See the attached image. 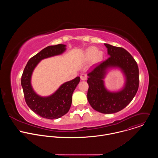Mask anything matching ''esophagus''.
I'll list each match as a JSON object with an SVG mask.
<instances>
[{
	"instance_id": "1",
	"label": "esophagus",
	"mask_w": 158,
	"mask_h": 158,
	"mask_svg": "<svg viewBox=\"0 0 158 158\" xmlns=\"http://www.w3.org/2000/svg\"><path fill=\"white\" fill-rule=\"evenodd\" d=\"M80 77H81V79L82 81H85L87 79V75L85 74H82Z\"/></svg>"
}]
</instances>
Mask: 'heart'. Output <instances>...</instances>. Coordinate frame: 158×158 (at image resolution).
Instances as JSON below:
<instances>
[{"instance_id": "heart-1", "label": "heart", "mask_w": 158, "mask_h": 158, "mask_svg": "<svg viewBox=\"0 0 158 158\" xmlns=\"http://www.w3.org/2000/svg\"><path fill=\"white\" fill-rule=\"evenodd\" d=\"M85 60L90 61L94 59V62H99L102 59V54L95 47H91L88 48L84 54Z\"/></svg>"}]
</instances>
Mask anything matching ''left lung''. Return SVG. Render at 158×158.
Returning <instances> with one entry per match:
<instances>
[{"instance_id": "8db88e82", "label": "left lung", "mask_w": 158, "mask_h": 158, "mask_svg": "<svg viewBox=\"0 0 158 158\" xmlns=\"http://www.w3.org/2000/svg\"><path fill=\"white\" fill-rule=\"evenodd\" d=\"M104 45L110 57L87 74V100L94 110L112 114L126 107L136 95L139 87V69L136 60L126 50L108 44ZM112 68L119 69L125 77V85L118 92H110L104 85L105 75Z\"/></svg>"}]
</instances>
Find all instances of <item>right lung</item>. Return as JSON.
Masks as SVG:
<instances>
[{
  "label": "right lung",
  "instance_id": "1",
  "mask_svg": "<svg viewBox=\"0 0 158 158\" xmlns=\"http://www.w3.org/2000/svg\"><path fill=\"white\" fill-rule=\"evenodd\" d=\"M64 44L50 46L31 57L25 67L21 77L24 98L27 106L35 114L49 119H56L68 112L72 104L73 92L80 81V77L62 84L52 95H38L31 85V77L35 67L42 59L62 54L65 50Z\"/></svg>",
  "mask_w": 158,
  "mask_h": 158
}]
</instances>
